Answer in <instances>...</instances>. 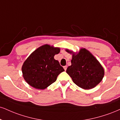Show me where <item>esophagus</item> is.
<instances>
[{
    "label": "esophagus",
    "mask_w": 120,
    "mask_h": 120,
    "mask_svg": "<svg viewBox=\"0 0 120 120\" xmlns=\"http://www.w3.org/2000/svg\"><path fill=\"white\" fill-rule=\"evenodd\" d=\"M64 69L65 71H66V69H67V66H64Z\"/></svg>",
    "instance_id": "1"
}]
</instances>
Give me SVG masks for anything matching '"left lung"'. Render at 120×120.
<instances>
[{
  "mask_svg": "<svg viewBox=\"0 0 120 120\" xmlns=\"http://www.w3.org/2000/svg\"><path fill=\"white\" fill-rule=\"evenodd\" d=\"M66 51L72 54L71 65L66 73L76 85L84 89H90L102 81L105 75L103 66L88 50L82 48L78 52L69 49Z\"/></svg>",
  "mask_w": 120,
  "mask_h": 120,
  "instance_id": "1",
  "label": "left lung"
}]
</instances>
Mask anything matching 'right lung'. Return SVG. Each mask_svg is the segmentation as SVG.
<instances>
[{
  "instance_id": "obj_1",
  "label": "right lung",
  "mask_w": 120,
  "mask_h": 120,
  "mask_svg": "<svg viewBox=\"0 0 120 120\" xmlns=\"http://www.w3.org/2000/svg\"><path fill=\"white\" fill-rule=\"evenodd\" d=\"M60 47L46 44L31 53L22 67L23 78L30 86L37 89H45L54 83L64 69L54 56Z\"/></svg>"
}]
</instances>
